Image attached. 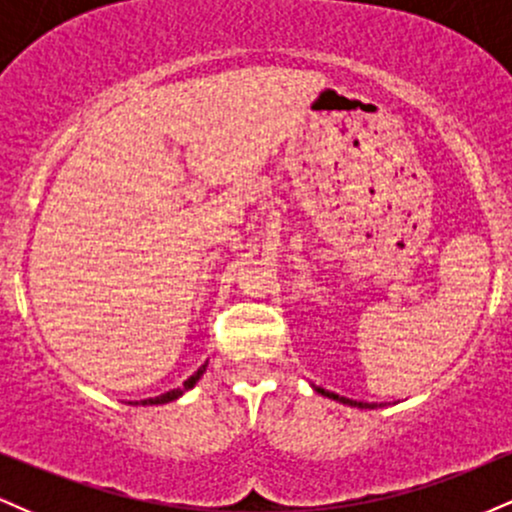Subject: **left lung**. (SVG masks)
<instances>
[{
  "instance_id": "8db88e82",
  "label": "left lung",
  "mask_w": 512,
  "mask_h": 512,
  "mask_svg": "<svg viewBox=\"0 0 512 512\" xmlns=\"http://www.w3.org/2000/svg\"><path fill=\"white\" fill-rule=\"evenodd\" d=\"M315 390L320 392V395H325V397H330V399H337V402H342V404H349V407H358V409H378V404H373V402H356V399H349V397H342V395H334V392L322 390V387H315Z\"/></svg>"
}]
</instances>
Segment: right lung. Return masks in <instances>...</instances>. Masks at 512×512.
Returning <instances> with one entry per match:
<instances>
[{"label":"right lung","instance_id":"right-lung-1","mask_svg":"<svg viewBox=\"0 0 512 512\" xmlns=\"http://www.w3.org/2000/svg\"><path fill=\"white\" fill-rule=\"evenodd\" d=\"M204 370H207V363H204L202 368L197 370L195 375H190V378L185 380V383H182V387H175V390H170V392H166V395H158V397H151V399H144L142 404H166V402H173V399H178L182 392H187V390H192V387L197 385V380L202 378V373Z\"/></svg>","mask_w":512,"mask_h":512}]
</instances>
